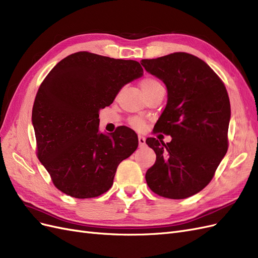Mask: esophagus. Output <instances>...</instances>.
<instances>
[{"mask_svg":"<svg viewBox=\"0 0 258 258\" xmlns=\"http://www.w3.org/2000/svg\"><path fill=\"white\" fill-rule=\"evenodd\" d=\"M138 144L139 146H144L146 144V138L144 136H138Z\"/></svg>","mask_w":258,"mask_h":258,"instance_id":"34e87169","label":"esophagus"}]
</instances>
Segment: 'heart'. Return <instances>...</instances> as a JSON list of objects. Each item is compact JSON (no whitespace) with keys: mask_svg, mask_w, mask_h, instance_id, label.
Masks as SVG:
<instances>
[{"mask_svg":"<svg viewBox=\"0 0 258 258\" xmlns=\"http://www.w3.org/2000/svg\"><path fill=\"white\" fill-rule=\"evenodd\" d=\"M141 86L147 96H148V95L151 94L152 92L158 90V88L163 87L160 83V81H158L156 78H152V77H147L143 79L141 82ZM128 124L134 130L142 131L146 126V121L142 116H132L128 119Z\"/></svg>","mask_w":258,"mask_h":258,"instance_id":"b5f03b06","label":"heart"}]
</instances>
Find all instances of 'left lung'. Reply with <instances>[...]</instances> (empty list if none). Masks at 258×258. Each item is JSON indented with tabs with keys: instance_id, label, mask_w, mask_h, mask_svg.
<instances>
[{
	"instance_id": "8db88e82",
	"label": "left lung",
	"mask_w": 258,
	"mask_h": 258,
	"mask_svg": "<svg viewBox=\"0 0 258 258\" xmlns=\"http://www.w3.org/2000/svg\"><path fill=\"white\" fill-rule=\"evenodd\" d=\"M141 63L167 87V105L153 133L172 136L166 144L146 139L157 154L146 181L160 197L186 199L209 185L228 150L226 86L207 62L183 51Z\"/></svg>"
}]
</instances>
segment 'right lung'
<instances>
[{"instance_id":"add662e5","label":"right lung","mask_w":258,"mask_h":258,"mask_svg":"<svg viewBox=\"0 0 258 258\" xmlns=\"http://www.w3.org/2000/svg\"><path fill=\"white\" fill-rule=\"evenodd\" d=\"M143 73L138 61L78 51L43 80L32 108L36 156L61 192L90 199L111 188L117 165L137 149L138 137L126 126L100 134L98 111Z\"/></svg>"}]
</instances>
